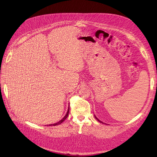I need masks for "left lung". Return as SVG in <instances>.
I'll use <instances>...</instances> for the list:
<instances>
[{"label":"left lung","instance_id":"obj_1","mask_svg":"<svg viewBox=\"0 0 157 157\" xmlns=\"http://www.w3.org/2000/svg\"><path fill=\"white\" fill-rule=\"evenodd\" d=\"M94 117H95V118H96V120H98V121H99V122H101V121H99V119H98V118H97V117H96V116H95V115H94ZM102 123H103V122H102Z\"/></svg>","mask_w":157,"mask_h":157}]
</instances>
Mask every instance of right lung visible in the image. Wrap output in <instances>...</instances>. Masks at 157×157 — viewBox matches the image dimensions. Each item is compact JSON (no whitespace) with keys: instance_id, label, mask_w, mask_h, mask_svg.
<instances>
[{"instance_id":"right-lung-1","label":"right lung","mask_w":157,"mask_h":157,"mask_svg":"<svg viewBox=\"0 0 157 157\" xmlns=\"http://www.w3.org/2000/svg\"><path fill=\"white\" fill-rule=\"evenodd\" d=\"M69 107H68V110H67V113H66V115H65V117L62 118V119H61V121H59V122H58L57 123H55V124H49V126H52V125H53V126H56V125H59V124H60L61 123H62V122H63L66 119V118H67V117H68V115H69Z\"/></svg>"}]
</instances>
